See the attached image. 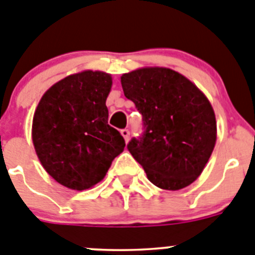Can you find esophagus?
<instances>
[{
	"label": "esophagus",
	"instance_id": "34e87169",
	"mask_svg": "<svg viewBox=\"0 0 255 255\" xmlns=\"http://www.w3.org/2000/svg\"><path fill=\"white\" fill-rule=\"evenodd\" d=\"M121 133H122V136L125 137L126 142L129 141V129H127V128H126V129H122V130H121Z\"/></svg>",
	"mask_w": 255,
	"mask_h": 255
}]
</instances>
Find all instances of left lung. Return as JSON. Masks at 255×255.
<instances>
[{"label": "left lung", "mask_w": 255, "mask_h": 255, "mask_svg": "<svg viewBox=\"0 0 255 255\" xmlns=\"http://www.w3.org/2000/svg\"><path fill=\"white\" fill-rule=\"evenodd\" d=\"M121 82L142 116L143 130L127 148L148 180L167 190L192 184L216 143V118L205 94L170 68L132 71Z\"/></svg>", "instance_id": "left-lung-1"}]
</instances>
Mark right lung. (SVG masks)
Returning a JSON list of instances; mask_svg holds the SVG:
<instances>
[{
	"label": "right lung",
	"instance_id": "1",
	"mask_svg": "<svg viewBox=\"0 0 255 255\" xmlns=\"http://www.w3.org/2000/svg\"><path fill=\"white\" fill-rule=\"evenodd\" d=\"M112 77L84 71L54 84L39 102L33 142L47 173L70 189L99 183L125 150L122 134L108 125Z\"/></svg>",
	"mask_w": 255,
	"mask_h": 255
}]
</instances>
